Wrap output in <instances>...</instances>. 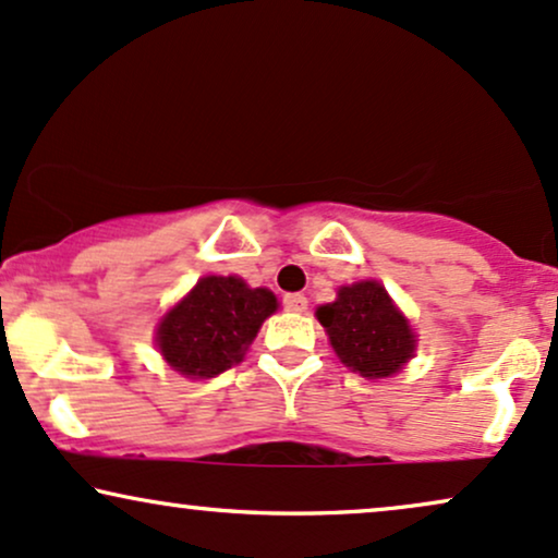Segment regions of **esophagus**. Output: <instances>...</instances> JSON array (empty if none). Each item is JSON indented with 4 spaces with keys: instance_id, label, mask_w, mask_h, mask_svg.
I'll list each match as a JSON object with an SVG mask.
<instances>
[{
    "instance_id": "obj_1",
    "label": "esophagus",
    "mask_w": 558,
    "mask_h": 558,
    "mask_svg": "<svg viewBox=\"0 0 558 558\" xmlns=\"http://www.w3.org/2000/svg\"><path fill=\"white\" fill-rule=\"evenodd\" d=\"M283 304H286L288 312L301 314V312H306L308 301H306V296H301V293H288V296L283 299Z\"/></svg>"
}]
</instances>
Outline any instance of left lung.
I'll return each mask as SVG.
<instances>
[{
    "instance_id": "obj_1",
    "label": "left lung",
    "mask_w": 558,
    "mask_h": 558,
    "mask_svg": "<svg viewBox=\"0 0 558 558\" xmlns=\"http://www.w3.org/2000/svg\"><path fill=\"white\" fill-rule=\"evenodd\" d=\"M317 319L338 359L361 377H392L415 353L411 322L377 280L343 286L332 304L317 308Z\"/></svg>"
}]
</instances>
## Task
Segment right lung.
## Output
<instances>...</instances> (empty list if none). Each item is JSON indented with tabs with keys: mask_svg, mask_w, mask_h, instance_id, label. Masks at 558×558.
I'll use <instances>...</instances> for the list:
<instances>
[{
	"mask_svg": "<svg viewBox=\"0 0 558 558\" xmlns=\"http://www.w3.org/2000/svg\"><path fill=\"white\" fill-rule=\"evenodd\" d=\"M278 308L267 288H250L236 275H207L160 319L156 345L173 372L210 379L244 359L262 322Z\"/></svg>",
	"mask_w": 558,
	"mask_h": 558,
	"instance_id": "obj_1",
	"label": "right lung"
}]
</instances>
